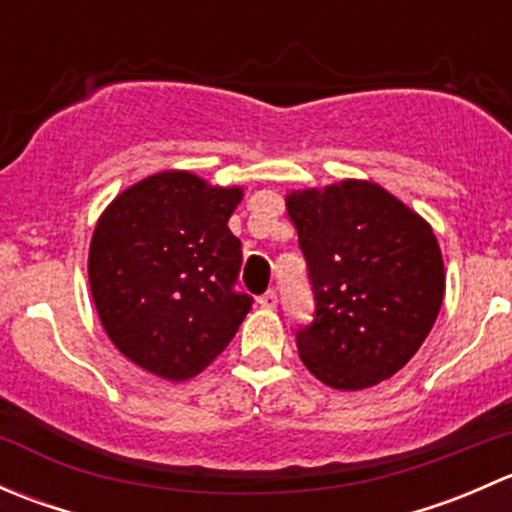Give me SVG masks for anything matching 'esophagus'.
<instances>
[{"label": "esophagus", "instance_id": "34e87169", "mask_svg": "<svg viewBox=\"0 0 512 512\" xmlns=\"http://www.w3.org/2000/svg\"><path fill=\"white\" fill-rule=\"evenodd\" d=\"M260 304L265 309H275L277 307V292H275V289H267V292L260 297Z\"/></svg>", "mask_w": 512, "mask_h": 512}]
</instances>
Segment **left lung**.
I'll use <instances>...</instances> for the list:
<instances>
[{
  "instance_id": "8db88e82",
  "label": "left lung",
  "mask_w": 512,
  "mask_h": 512,
  "mask_svg": "<svg viewBox=\"0 0 512 512\" xmlns=\"http://www.w3.org/2000/svg\"><path fill=\"white\" fill-rule=\"evenodd\" d=\"M307 260L312 322L297 352L332 389L356 391L394 376L418 352L446 289L433 230L366 180L287 195Z\"/></svg>"
}]
</instances>
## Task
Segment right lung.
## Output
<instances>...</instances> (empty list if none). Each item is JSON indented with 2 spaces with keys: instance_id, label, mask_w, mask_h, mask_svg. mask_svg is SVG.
<instances>
[{
  "instance_id": "1",
  "label": "right lung",
  "mask_w": 512,
  "mask_h": 512,
  "mask_svg": "<svg viewBox=\"0 0 512 512\" xmlns=\"http://www.w3.org/2000/svg\"><path fill=\"white\" fill-rule=\"evenodd\" d=\"M240 188L185 170L123 190L98 220L89 282L108 339L151 374L183 381L235 337L255 299L237 289L240 240L227 220Z\"/></svg>"
}]
</instances>
